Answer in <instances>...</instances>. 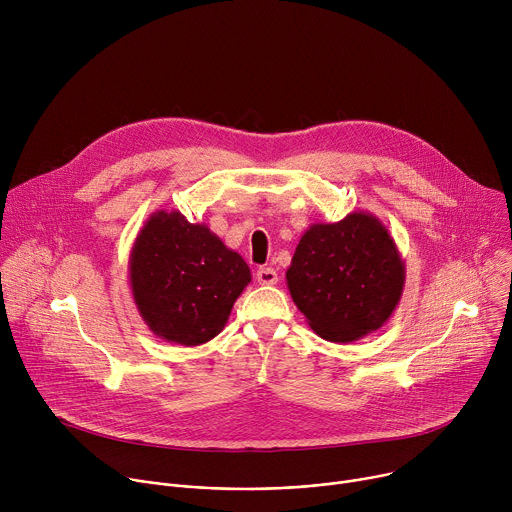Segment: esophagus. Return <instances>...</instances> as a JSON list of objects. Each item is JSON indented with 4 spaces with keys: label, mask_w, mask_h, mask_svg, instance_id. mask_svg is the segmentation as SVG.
Segmentation results:
<instances>
[{
    "label": "esophagus",
    "mask_w": 512,
    "mask_h": 512,
    "mask_svg": "<svg viewBox=\"0 0 512 512\" xmlns=\"http://www.w3.org/2000/svg\"><path fill=\"white\" fill-rule=\"evenodd\" d=\"M255 277L261 285H275L277 283V271L271 269V267H259Z\"/></svg>",
    "instance_id": "34e87169"
}]
</instances>
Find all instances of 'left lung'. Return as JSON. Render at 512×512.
Here are the masks:
<instances>
[{
	"instance_id": "1",
	"label": "left lung",
	"mask_w": 512,
	"mask_h": 512,
	"mask_svg": "<svg viewBox=\"0 0 512 512\" xmlns=\"http://www.w3.org/2000/svg\"><path fill=\"white\" fill-rule=\"evenodd\" d=\"M287 289L310 328L328 342H354L379 330L405 287V263L389 229L354 210L338 223H314L285 271Z\"/></svg>"
}]
</instances>
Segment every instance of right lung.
Instances as JSON below:
<instances>
[{
    "label": "right lung",
    "instance_id": "add662e5",
    "mask_svg": "<svg viewBox=\"0 0 512 512\" xmlns=\"http://www.w3.org/2000/svg\"><path fill=\"white\" fill-rule=\"evenodd\" d=\"M249 283L245 259L178 210L152 212L129 253L135 308L172 344L198 346L221 334Z\"/></svg>",
    "mask_w": 512,
    "mask_h": 512
}]
</instances>
